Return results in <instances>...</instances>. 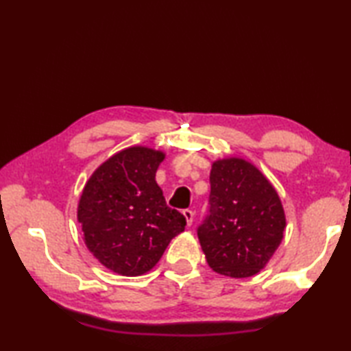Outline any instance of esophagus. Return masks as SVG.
Wrapping results in <instances>:
<instances>
[{
	"label": "esophagus",
	"instance_id": "1",
	"mask_svg": "<svg viewBox=\"0 0 351 351\" xmlns=\"http://www.w3.org/2000/svg\"><path fill=\"white\" fill-rule=\"evenodd\" d=\"M182 215L186 217V221H187V226H192V223H193V217H195V213H193V210H190V209H186L182 212Z\"/></svg>",
	"mask_w": 351,
	"mask_h": 351
}]
</instances>
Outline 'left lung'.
Wrapping results in <instances>:
<instances>
[{
    "mask_svg": "<svg viewBox=\"0 0 351 351\" xmlns=\"http://www.w3.org/2000/svg\"><path fill=\"white\" fill-rule=\"evenodd\" d=\"M287 226L282 201L266 176L240 158L210 170L209 213L198 239L210 268L234 278L255 276L277 251Z\"/></svg>",
    "mask_w": 351,
    "mask_h": 351,
    "instance_id": "obj_1",
    "label": "left lung"
}]
</instances>
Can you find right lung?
Wrapping results in <instances>:
<instances>
[{
	"label": "right lung",
	"mask_w": 351,
	"mask_h": 351,
	"mask_svg": "<svg viewBox=\"0 0 351 351\" xmlns=\"http://www.w3.org/2000/svg\"><path fill=\"white\" fill-rule=\"evenodd\" d=\"M164 156L147 147L125 148L100 165L82 192L77 219L85 245L121 276L150 271L186 229V218L170 209L154 180Z\"/></svg>",
	"instance_id": "1"
}]
</instances>
